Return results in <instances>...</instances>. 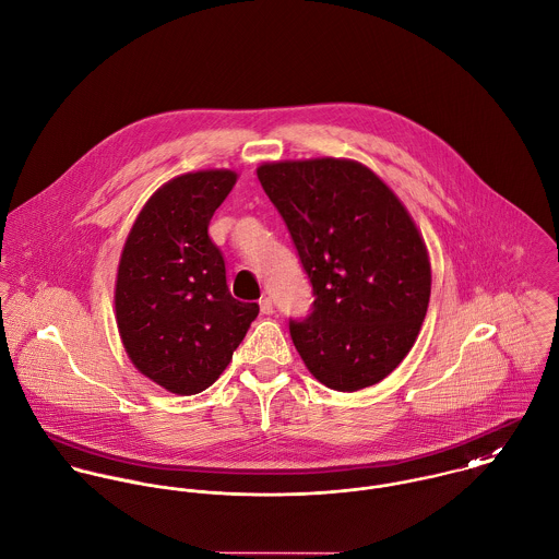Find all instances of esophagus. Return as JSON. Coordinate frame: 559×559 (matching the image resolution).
Listing matches in <instances>:
<instances>
[{
    "label": "esophagus",
    "instance_id": "1",
    "mask_svg": "<svg viewBox=\"0 0 559 559\" xmlns=\"http://www.w3.org/2000/svg\"><path fill=\"white\" fill-rule=\"evenodd\" d=\"M260 312L262 314H273V301L269 297H262L260 299Z\"/></svg>",
    "mask_w": 559,
    "mask_h": 559
}]
</instances>
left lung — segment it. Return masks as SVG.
I'll return each instance as SVG.
<instances>
[{"mask_svg": "<svg viewBox=\"0 0 559 559\" xmlns=\"http://www.w3.org/2000/svg\"><path fill=\"white\" fill-rule=\"evenodd\" d=\"M312 284V314L290 321L293 343L321 383L372 385L409 354L427 314L431 264L399 197L347 158L258 167Z\"/></svg>", "mask_w": 559, "mask_h": 559, "instance_id": "1", "label": "left lung"}]
</instances>
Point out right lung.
<instances>
[{"mask_svg":"<svg viewBox=\"0 0 559 559\" xmlns=\"http://www.w3.org/2000/svg\"><path fill=\"white\" fill-rule=\"evenodd\" d=\"M236 180L229 169L169 180L143 205L121 251L119 336L132 365L174 394L212 385L260 312L229 295L223 255L207 236Z\"/></svg>","mask_w":559,"mask_h":559,"instance_id":"1","label":"right lung"}]
</instances>
